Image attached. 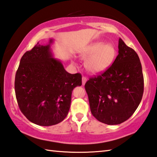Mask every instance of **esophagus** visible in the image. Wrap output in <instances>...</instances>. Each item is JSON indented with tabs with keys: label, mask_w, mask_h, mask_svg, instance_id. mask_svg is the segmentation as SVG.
<instances>
[{
	"label": "esophagus",
	"mask_w": 157,
	"mask_h": 157,
	"mask_svg": "<svg viewBox=\"0 0 157 157\" xmlns=\"http://www.w3.org/2000/svg\"><path fill=\"white\" fill-rule=\"evenodd\" d=\"M86 81H87V79L85 78V77H82V85H84L85 84H86Z\"/></svg>",
	"instance_id": "1"
}]
</instances>
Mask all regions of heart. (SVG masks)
I'll return each mask as SVG.
<instances>
[{
  "label": "heart",
  "instance_id": "1",
  "mask_svg": "<svg viewBox=\"0 0 157 157\" xmlns=\"http://www.w3.org/2000/svg\"><path fill=\"white\" fill-rule=\"evenodd\" d=\"M116 49L111 43L94 42L79 53V57L86 59L84 67L89 73L99 74L105 72L112 64L116 57Z\"/></svg>",
  "mask_w": 157,
  "mask_h": 157
}]
</instances>
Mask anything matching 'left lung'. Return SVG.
<instances>
[{
  "label": "left lung",
  "instance_id": "left-lung-1",
  "mask_svg": "<svg viewBox=\"0 0 157 157\" xmlns=\"http://www.w3.org/2000/svg\"><path fill=\"white\" fill-rule=\"evenodd\" d=\"M91 111L101 123L118 124L129 119L142 100L144 80L137 53L118 41V55L102 75L85 84Z\"/></svg>",
  "mask_w": 157,
  "mask_h": 157
}]
</instances>
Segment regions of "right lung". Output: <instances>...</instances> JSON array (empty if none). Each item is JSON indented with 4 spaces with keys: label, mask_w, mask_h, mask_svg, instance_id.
Returning a JSON list of instances; mask_svg holds the SVG:
<instances>
[{
    "label": "right lung",
    "mask_w": 157,
    "mask_h": 157,
    "mask_svg": "<svg viewBox=\"0 0 157 157\" xmlns=\"http://www.w3.org/2000/svg\"><path fill=\"white\" fill-rule=\"evenodd\" d=\"M54 39L33 49L21 57L15 76L14 89L21 112L32 123L41 126L59 123L68 115L71 94L82 85L79 73L66 71L59 59L54 58Z\"/></svg>",
    "instance_id": "right-lung-1"
}]
</instances>
